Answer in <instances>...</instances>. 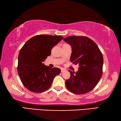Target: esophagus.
I'll list each match as a JSON object with an SVG mask.
<instances>
[{
  "mask_svg": "<svg viewBox=\"0 0 121 121\" xmlns=\"http://www.w3.org/2000/svg\"><path fill=\"white\" fill-rule=\"evenodd\" d=\"M65 70H66L65 69H61V72H64Z\"/></svg>",
  "mask_w": 121,
  "mask_h": 121,
  "instance_id": "34e87169",
  "label": "esophagus"
}]
</instances>
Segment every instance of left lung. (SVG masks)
<instances>
[{
	"label": "left lung",
	"mask_w": 121,
	"mask_h": 121,
	"mask_svg": "<svg viewBox=\"0 0 121 121\" xmlns=\"http://www.w3.org/2000/svg\"><path fill=\"white\" fill-rule=\"evenodd\" d=\"M71 45V62L79 64L76 73L69 70L71 77L65 82L66 88L77 94L87 93L96 86L102 75L104 58L98 45L85 36H71L64 39Z\"/></svg>",
	"instance_id": "1"
}]
</instances>
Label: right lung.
Segmentation results:
<instances>
[{
  "mask_svg": "<svg viewBox=\"0 0 121 121\" xmlns=\"http://www.w3.org/2000/svg\"><path fill=\"white\" fill-rule=\"evenodd\" d=\"M63 39L61 36L40 35L27 41L20 51L17 72L22 83L31 92L41 93L47 90L53 78L60 73L58 68L44 64L51 50Z\"/></svg>",
  "mask_w": 121,
  "mask_h": 121,
  "instance_id": "obj_1",
  "label": "right lung"
}]
</instances>
